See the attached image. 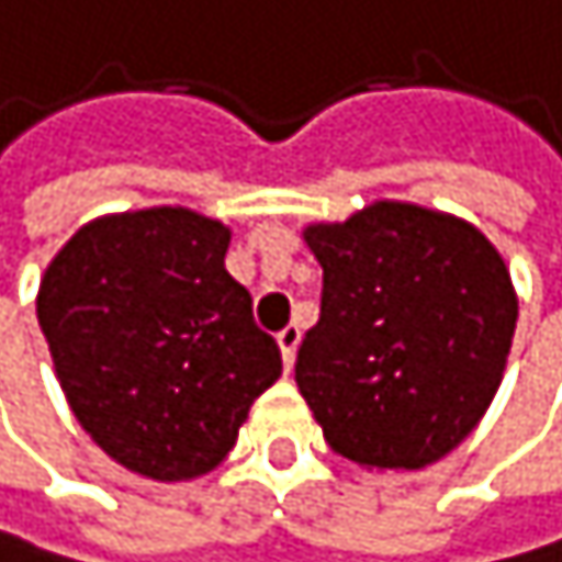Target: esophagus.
<instances>
[{"label": "esophagus", "instance_id": "1", "mask_svg": "<svg viewBox=\"0 0 562 562\" xmlns=\"http://www.w3.org/2000/svg\"><path fill=\"white\" fill-rule=\"evenodd\" d=\"M300 327H283L276 334V341H279V351H283V364H286V372L293 368V358H296V348H300Z\"/></svg>", "mask_w": 562, "mask_h": 562}]
</instances>
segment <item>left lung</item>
<instances>
[{
	"instance_id": "8db88e82",
	"label": "left lung",
	"mask_w": 562,
	"mask_h": 562,
	"mask_svg": "<svg viewBox=\"0 0 562 562\" xmlns=\"http://www.w3.org/2000/svg\"><path fill=\"white\" fill-rule=\"evenodd\" d=\"M324 269L296 385L334 453L416 471L461 443L502 385L519 300L468 221L379 201L303 232Z\"/></svg>"
}]
</instances>
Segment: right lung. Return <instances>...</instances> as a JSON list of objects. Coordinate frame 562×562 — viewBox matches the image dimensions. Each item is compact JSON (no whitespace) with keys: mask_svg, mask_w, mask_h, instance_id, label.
I'll list each match as a JSON object with an SVG mask.
<instances>
[{"mask_svg":"<svg viewBox=\"0 0 562 562\" xmlns=\"http://www.w3.org/2000/svg\"><path fill=\"white\" fill-rule=\"evenodd\" d=\"M228 241L221 221L149 207L91 221L43 272L36 317L74 416L153 481L214 471L283 372Z\"/></svg>","mask_w":562,"mask_h":562,"instance_id":"obj_1","label":"right lung"}]
</instances>
